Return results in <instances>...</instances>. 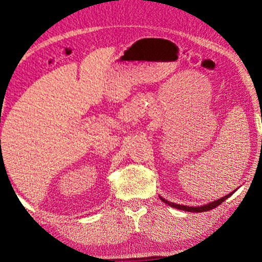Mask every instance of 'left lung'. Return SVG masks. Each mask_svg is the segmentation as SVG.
<instances>
[{
    "label": "left lung",
    "instance_id": "left-lung-1",
    "mask_svg": "<svg viewBox=\"0 0 262 262\" xmlns=\"http://www.w3.org/2000/svg\"><path fill=\"white\" fill-rule=\"evenodd\" d=\"M236 191V190H235ZM235 191H233L229 193V194L223 196V198H220L218 200H214L212 201V203H208V204H205V205H201V206H185V205H179V204H176V203H171V201L166 200L165 198H163V196H159L160 200H163L165 204L170 205L171 207H174V208H178V210H182V211H186V212H195V213H200V212H206V211H211L213 210V208H215L216 206H219V205L221 203H224L225 200H226L227 198H229L233 193H234Z\"/></svg>",
    "mask_w": 262,
    "mask_h": 262
}]
</instances>
